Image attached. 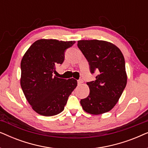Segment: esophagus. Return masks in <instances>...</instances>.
<instances>
[{"label":"esophagus","instance_id":"34e87169","mask_svg":"<svg viewBox=\"0 0 148 148\" xmlns=\"http://www.w3.org/2000/svg\"><path fill=\"white\" fill-rule=\"evenodd\" d=\"M77 83H78V84H79V85H81V84H82V83H83V79H82V78H80L79 79V80L77 81Z\"/></svg>","mask_w":148,"mask_h":148}]
</instances>
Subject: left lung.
<instances>
[{"label":"left lung","mask_w":148,"mask_h":148,"mask_svg":"<svg viewBox=\"0 0 148 148\" xmlns=\"http://www.w3.org/2000/svg\"><path fill=\"white\" fill-rule=\"evenodd\" d=\"M77 46L86 58L95 81L87 82L90 94L80 103L86 112L100 114L115 106L127 84L125 61L120 49L102 40H79Z\"/></svg>","instance_id":"8db88e82"}]
</instances>
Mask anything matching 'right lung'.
I'll return each instance as SVG.
<instances>
[{"instance_id": "1", "label": "right lung", "mask_w": 148, "mask_h": 148, "mask_svg": "<svg viewBox=\"0 0 148 148\" xmlns=\"http://www.w3.org/2000/svg\"><path fill=\"white\" fill-rule=\"evenodd\" d=\"M75 41L42 39L36 41L21 62V86L26 99L38 114L50 116L64 110L69 96L77 82L53 75L56 66L62 64L64 53Z\"/></svg>"}]
</instances>
